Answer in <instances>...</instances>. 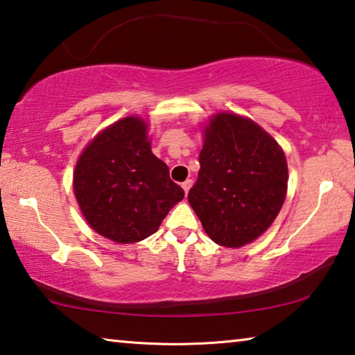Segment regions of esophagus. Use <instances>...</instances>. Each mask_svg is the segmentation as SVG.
Here are the masks:
<instances>
[{
  "label": "esophagus",
  "mask_w": 355,
  "mask_h": 355,
  "mask_svg": "<svg viewBox=\"0 0 355 355\" xmlns=\"http://www.w3.org/2000/svg\"><path fill=\"white\" fill-rule=\"evenodd\" d=\"M191 186H192V180H186V182L182 183V188H183V191L186 192V194H188V191L191 189Z\"/></svg>",
  "instance_id": "obj_1"
}]
</instances>
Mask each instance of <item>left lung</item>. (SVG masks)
<instances>
[{
    "label": "left lung",
    "mask_w": 355,
    "mask_h": 355,
    "mask_svg": "<svg viewBox=\"0 0 355 355\" xmlns=\"http://www.w3.org/2000/svg\"><path fill=\"white\" fill-rule=\"evenodd\" d=\"M203 136L188 200L216 244L243 248L271 227L284 205L285 153L260 125L233 112L213 116Z\"/></svg>",
    "instance_id": "obj_1"
}]
</instances>
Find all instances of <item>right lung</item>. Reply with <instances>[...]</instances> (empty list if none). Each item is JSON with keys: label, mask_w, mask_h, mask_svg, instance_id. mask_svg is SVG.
I'll list each match as a JSON object with an SVG mask.
<instances>
[{"label": "right lung", "mask_w": 355, "mask_h": 355, "mask_svg": "<svg viewBox=\"0 0 355 355\" xmlns=\"http://www.w3.org/2000/svg\"><path fill=\"white\" fill-rule=\"evenodd\" d=\"M73 191L87 224L120 244L153 235L184 197L169 167L152 153L147 123L136 116L117 120L84 148Z\"/></svg>", "instance_id": "right-lung-1"}]
</instances>
